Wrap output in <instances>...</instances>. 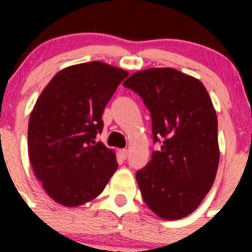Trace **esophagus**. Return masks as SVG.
<instances>
[{
  "instance_id": "34e87169",
  "label": "esophagus",
  "mask_w": 252,
  "mask_h": 252,
  "mask_svg": "<svg viewBox=\"0 0 252 252\" xmlns=\"http://www.w3.org/2000/svg\"><path fill=\"white\" fill-rule=\"evenodd\" d=\"M119 155L123 159H126L128 157V150H119Z\"/></svg>"
}]
</instances>
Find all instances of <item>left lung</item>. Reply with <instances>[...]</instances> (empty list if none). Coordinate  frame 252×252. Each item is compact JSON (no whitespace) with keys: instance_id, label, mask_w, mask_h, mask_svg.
I'll return each mask as SVG.
<instances>
[{"instance_id":"8db88e82","label":"left lung","mask_w":252,"mask_h":252,"mask_svg":"<svg viewBox=\"0 0 252 252\" xmlns=\"http://www.w3.org/2000/svg\"><path fill=\"white\" fill-rule=\"evenodd\" d=\"M123 86L149 108L154 142L161 149L136 172L147 207L163 220H179L201 204L217 173V114L204 84L173 68L134 73Z\"/></svg>"}]
</instances>
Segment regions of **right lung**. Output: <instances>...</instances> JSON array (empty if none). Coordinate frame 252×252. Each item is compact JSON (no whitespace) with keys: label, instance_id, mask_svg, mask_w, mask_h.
<instances>
[{"label":"right lung","instance_id":"add662e5","mask_svg":"<svg viewBox=\"0 0 252 252\" xmlns=\"http://www.w3.org/2000/svg\"><path fill=\"white\" fill-rule=\"evenodd\" d=\"M126 70L94 61L58 72L41 93L28 126L29 158L56 202L75 207L95 199L116 172V155L101 141L102 112Z\"/></svg>","mask_w":252,"mask_h":252}]
</instances>
